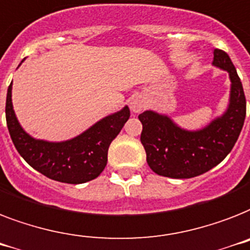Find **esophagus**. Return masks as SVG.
Wrapping results in <instances>:
<instances>
[{
  "instance_id": "esophagus-1",
  "label": "esophagus",
  "mask_w": 250,
  "mask_h": 250,
  "mask_svg": "<svg viewBox=\"0 0 250 250\" xmlns=\"http://www.w3.org/2000/svg\"><path fill=\"white\" fill-rule=\"evenodd\" d=\"M146 107V102L145 99L142 97H134L131 99L130 102V108L133 112L138 113V112H142Z\"/></svg>"
}]
</instances>
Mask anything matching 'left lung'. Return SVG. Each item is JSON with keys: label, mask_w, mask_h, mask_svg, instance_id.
<instances>
[{"label": "left lung", "mask_w": 250, "mask_h": 250, "mask_svg": "<svg viewBox=\"0 0 250 250\" xmlns=\"http://www.w3.org/2000/svg\"><path fill=\"white\" fill-rule=\"evenodd\" d=\"M213 64L229 72L231 97L227 112L203 130L187 131L167 116L146 111L138 116L143 125L141 142L147 164L156 174L192 178L218 165L231 152L243 129L247 101L236 68L223 50L214 49Z\"/></svg>", "instance_id": "8db88e82"}]
</instances>
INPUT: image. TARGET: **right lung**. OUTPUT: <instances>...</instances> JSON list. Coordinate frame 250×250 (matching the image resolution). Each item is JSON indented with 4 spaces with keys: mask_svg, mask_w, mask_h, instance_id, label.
I'll use <instances>...</instances> for the list:
<instances>
[{
    "mask_svg": "<svg viewBox=\"0 0 250 250\" xmlns=\"http://www.w3.org/2000/svg\"><path fill=\"white\" fill-rule=\"evenodd\" d=\"M5 112L10 137L21 156L47 178L71 185L95 179L104 170L109 145L130 117L129 107H124L120 112L107 116L71 141L62 143L37 141L21 129L15 117L11 83L7 89Z\"/></svg>",
    "mask_w": 250,
    "mask_h": 250,
    "instance_id": "obj_1",
    "label": "right lung"
}]
</instances>
